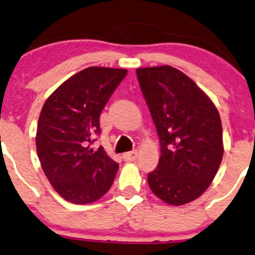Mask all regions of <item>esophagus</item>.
<instances>
[{
	"instance_id": "34e87169",
	"label": "esophagus",
	"mask_w": 255,
	"mask_h": 255,
	"mask_svg": "<svg viewBox=\"0 0 255 255\" xmlns=\"http://www.w3.org/2000/svg\"><path fill=\"white\" fill-rule=\"evenodd\" d=\"M122 157H124L125 161H135L137 157V150L134 149L131 151H128V153H125Z\"/></svg>"
}]
</instances>
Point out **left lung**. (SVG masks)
<instances>
[{
    "label": "left lung",
    "mask_w": 255,
    "mask_h": 255,
    "mask_svg": "<svg viewBox=\"0 0 255 255\" xmlns=\"http://www.w3.org/2000/svg\"><path fill=\"white\" fill-rule=\"evenodd\" d=\"M136 75L161 147L148 185L166 204H188L208 188L221 163L220 115L195 82L173 67L138 68Z\"/></svg>",
    "instance_id": "left-lung-1"
}]
</instances>
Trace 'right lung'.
<instances>
[{"label":"right lung","mask_w":255,"mask_h":255,"mask_svg":"<svg viewBox=\"0 0 255 255\" xmlns=\"http://www.w3.org/2000/svg\"><path fill=\"white\" fill-rule=\"evenodd\" d=\"M126 69L89 67L69 77L42 107L36 131V150L42 169L53 188L67 201L92 204L108 192L119 163L100 147V115Z\"/></svg>","instance_id":"add662e5"}]
</instances>
